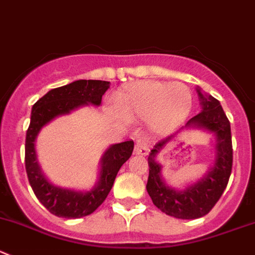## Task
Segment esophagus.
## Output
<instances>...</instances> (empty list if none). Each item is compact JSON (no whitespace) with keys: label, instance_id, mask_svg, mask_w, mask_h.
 <instances>
[{"label":"esophagus","instance_id":"esophagus-1","mask_svg":"<svg viewBox=\"0 0 255 255\" xmlns=\"http://www.w3.org/2000/svg\"><path fill=\"white\" fill-rule=\"evenodd\" d=\"M148 152H149V146L147 142H144L143 139H139V141H137V143H135V147H134L135 154H139V156H146V154H148Z\"/></svg>","mask_w":255,"mask_h":255}]
</instances>
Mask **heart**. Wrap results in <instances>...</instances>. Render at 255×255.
<instances>
[{
  "instance_id": "obj_1",
  "label": "heart",
  "mask_w": 255,
  "mask_h": 255,
  "mask_svg": "<svg viewBox=\"0 0 255 255\" xmlns=\"http://www.w3.org/2000/svg\"><path fill=\"white\" fill-rule=\"evenodd\" d=\"M112 108L122 120H147L153 132L165 134L189 117L192 94L184 84L146 80L123 88L112 101Z\"/></svg>"
}]
</instances>
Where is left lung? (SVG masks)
I'll return each mask as SVG.
<instances>
[{
    "mask_svg": "<svg viewBox=\"0 0 255 255\" xmlns=\"http://www.w3.org/2000/svg\"><path fill=\"white\" fill-rule=\"evenodd\" d=\"M201 112L192 117L185 128H199L215 135V160L208 172L184 190L173 189L162 178V166L156 161L157 154L165 149L176 135H170L154 144L148 156L149 175L147 192L154 205L162 213L177 219H197L206 215L215 206L229 181L233 166V146L230 122L213 95L196 88ZM182 128V129H185Z\"/></svg>",
    "mask_w": 255,
    "mask_h": 255,
    "instance_id": "8db88e82",
    "label": "left lung"
}]
</instances>
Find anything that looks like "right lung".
Segmentation results:
<instances>
[{"instance_id":"add662e5","label":"right lung","mask_w":255,"mask_h":255,"mask_svg":"<svg viewBox=\"0 0 255 255\" xmlns=\"http://www.w3.org/2000/svg\"><path fill=\"white\" fill-rule=\"evenodd\" d=\"M109 84L104 80H77L49 90L32 106L25 142L26 173L40 203L59 218L78 219L94 213L108 196L117 173L130 157L134 143L129 139L109 146L101 158L98 182L89 191H77L56 186L44 175L35 149L36 137L41 128L56 117L69 114L88 104L101 106L102 97Z\"/></svg>"}]
</instances>
